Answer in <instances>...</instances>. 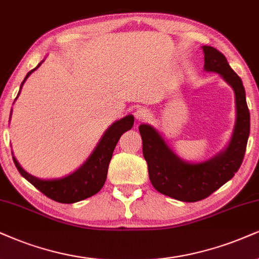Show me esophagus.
I'll return each instance as SVG.
<instances>
[{"instance_id":"34e87169","label":"esophagus","mask_w":259,"mask_h":259,"mask_svg":"<svg viewBox=\"0 0 259 259\" xmlns=\"http://www.w3.org/2000/svg\"><path fill=\"white\" fill-rule=\"evenodd\" d=\"M136 117H137V120L138 121H140V122H143V121H148L149 119H150V114L149 113V110H146V109H138L136 111Z\"/></svg>"}]
</instances>
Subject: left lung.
Here are the masks:
<instances>
[{
    "label": "left lung",
    "mask_w": 259,
    "mask_h": 259,
    "mask_svg": "<svg viewBox=\"0 0 259 259\" xmlns=\"http://www.w3.org/2000/svg\"><path fill=\"white\" fill-rule=\"evenodd\" d=\"M203 52L204 68L221 74L235 94L237 123L228 148L210 161L187 163L168 148L155 128L149 124L139 126L143 155L152 186L162 194L181 202L202 200L231 180L242 163L250 135V111L240 76L218 49L204 46Z\"/></svg>",
    "instance_id": "1"
}]
</instances>
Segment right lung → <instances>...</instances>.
<instances>
[{"mask_svg": "<svg viewBox=\"0 0 259 259\" xmlns=\"http://www.w3.org/2000/svg\"><path fill=\"white\" fill-rule=\"evenodd\" d=\"M39 66L40 63L36 68ZM34 69L27 73L21 82V86L24 85L25 80ZM19 94H20V91H19ZM133 123H135V117L132 115H128V116L111 124L107 132L104 133V136L102 137L100 143L96 146L95 151L92 152L88 161L78 170L66 178L56 179V180H40V179H37L26 173L14 157H13V161H14L19 173L26 179L28 183L33 185L37 190L46 194L48 198L63 204L80 202L82 199L94 196L103 187L115 146H116L122 133L132 128Z\"/></svg>", "mask_w": 259, "mask_h": 259, "instance_id": "1", "label": "right lung"}]
</instances>
